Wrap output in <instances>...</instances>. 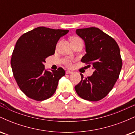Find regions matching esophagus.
Returning a JSON list of instances; mask_svg holds the SVG:
<instances>
[{
  "mask_svg": "<svg viewBox=\"0 0 135 135\" xmlns=\"http://www.w3.org/2000/svg\"><path fill=\"white\" fill-rule=\"evenodd\" d=\"M73 73V72L72 71H71V70H66V74H72Z\"/></svg>",
  "mask_w": 135,
  "mask_h": 135,
  "instance_id": "obj_1",
  "label": "esophagus"
}]
</instances>
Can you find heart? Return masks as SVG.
Listing matches in <instances>:
<instances>
[{
    "label": "heart",
    "mask_w": 135,
    "mask_h": 135,
    "mask_svg": "<svg viewBox=\"0 0 135 135\" xmlns=\"http://www.w3.org/2000/svg\"><path fill=\"white\" fill-rule=\"evenodd\" d=\"M75 39H80V38H79V37H74L72 38V40H75ZM65 65L67 66H70L71 65H72V62H71L70 60H67V61L65 62Z\"/></svg>",
    "instance_id": "b5f03b06"
}]
</instances>
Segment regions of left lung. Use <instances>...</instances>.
Wrapping results in <instances>:
<instances>
[{
  "instance_id": "1",
  "label": "left lung",
  "mask_w": 135,
  "mask_h": 135,
  "mask_svg": "<svg viewBox=\"0 0 135 135\" xmlns=\"http://www.w3.org/2000/svg\"><path fill=\"white\" fill-rule=\"evenodd\" d=\"M76 33L84 41L86 53L81 61L92 66L93 74L84 78L75 86L79 96L84 100L97 102L112 89L121 70L120 49L115 40L96 27L77 29Z\"/></svg>"
}]
</instances>
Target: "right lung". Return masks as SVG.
<instances>
[{"label":"right lung","instance_id":"right-lung-1","mask_svg":"<svg viewBox=\"0 0 135 135\" xmlns=\"http://www.w3.org/2000/svg\"><path fill=\"white\" fill-rule=\"evenodd\" d=\"M69 32L39 27L23 34L17 41L11 65L18 86L30 98L43 101L52 97L59 80L65 75L61 67L47 70L44 63L47 57L55 54L60 37Z\"/></svg>","mask_w":135,"mask_h":135}]
</instances>
